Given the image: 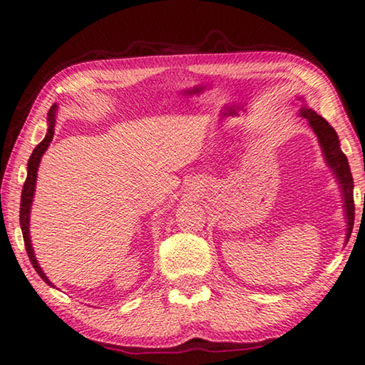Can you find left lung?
<instances>
[{
    "mask_svg": "<svg viewBox=\"0 0 365 365\" xmlns=\"http://www.w3.org/2000/svg\"><path fill=\"white\" fill-rule=\"evenodd\" d=\"M299 115L303 118L309 121V125L314 133L317 134L319 144H321L324 150V157L327 160V163L331 170H334L335 176L340 182L343 197H344V212H346V220H348V234L346 239H349L351 232H353V225H354V194H353V175H351L348 158L340 149V140L334 128L329 125V121L322 118L321 115L316 113L312 108L302 107Z\"/></svg>",
    "mask_w": 365,
    "mask_h": 365,
    "instance_id": "obj_1",
    "label": "left lung"
}]
</instances>
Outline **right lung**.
I'll use <instances>...</instances> for the list:
<instances>
[{"label":"right lung","mask_w":365,"mask_h":365,"mask_svg":"<svg viewBox=\"0 0 365 365\" xmlns=\"http://www.w3.org/2000/svg\"><path fill=\"white\" fill-rule=\"evenodd\" d=\"M56 110H57V106L54 104L53 107L49 108L48 112V121H49V126H48V133L44 139L41 140L40 144H38L34 152H31V155L29 158V165H27V179H25L24 182V187H22V197H21V229H22V235H24V244H25V250H27V255L30 258V263L34 264L35 271L38 272V276H40L44 282L48 285H53L48 280V277L44 276V272L41 271V267L38 266V261L35 258V253H34V248H31V242H30V232H29V218H30V208H31V200H34V194H35V184H36V171H38V165H40V160L41 155L44 153V150L48 149V145L51 140H53L54 136V125H56Z\"/></svg>","instance_id":"add662e5"}]
</instances>
